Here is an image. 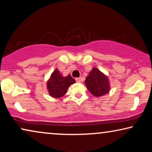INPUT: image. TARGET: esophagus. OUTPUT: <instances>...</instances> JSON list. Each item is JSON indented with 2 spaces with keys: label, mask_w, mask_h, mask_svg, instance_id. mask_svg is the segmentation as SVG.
<instances>
[{
  "label": "esophagus",
  "mask_w": 152,
  "mask_h": 152,
  "mask_svg": "<svg viewBox=\"0 0 152 152\" xmlns=\"http://www.w3.org/2000/svg\"><path fill=\"white\" fill-rule=\"evenodd\" d=\"M76 82H78V83H81V82H82V80H81V77H77L75 79Z\"/></svg>",
  "instance_id": "34e87169"
}]
</instances>
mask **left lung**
Here are the masks:
<instances>
[{"instance_id": "obj_1", "label": "left lung", "mask_w": 152, "mask_h": 152, "mask_svg": "<svg viewBox=\"0 0 152 152\" xmlns=\"http://www.w3.org/2000/svg\"><path fill=\"white\" fill-rule=\"evenodd\" d=\"M84 83L90 93L95 97L107 94L111 89L108 76L97 68H93L86 77Z\"/></svg>"}]
</instances>
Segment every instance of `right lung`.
<instances>
[{
  "label": "right lung",
  "mask_w": 152,
  "mask_h": 152,
  "mask_svg": "<svg viewBox=\"0 0 152 152\" xmlns=\"http://www.w3.org/2000/svg\"><path fill=\"white\" fill-rule=\"evenodd\" d=\"M74 83H75V80L70 75L64 77L56 68L47 81L46 87L50 96L53 98H60L66 95L68 87Z\"/></svg>",
  "instance_id": "obj_1"
}]
</instances>
